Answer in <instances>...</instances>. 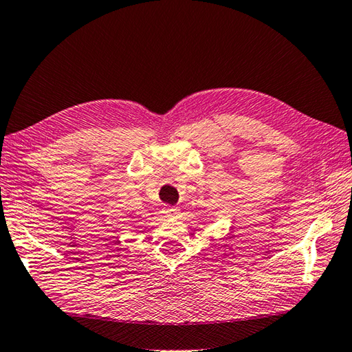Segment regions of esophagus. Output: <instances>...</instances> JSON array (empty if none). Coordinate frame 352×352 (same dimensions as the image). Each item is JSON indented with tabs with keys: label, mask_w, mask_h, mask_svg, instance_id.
<instances>
[{
	"label": "esophagus",
	"mask_w": 352,
	"mask_h": 352,
	"mask_svg": "<svg viewBox=\"0 0 352 352\" xmlns=\"http://www.w3.org/2000/svg\"><path fill=\"white\" fill-rule=\"evenodd\" d=\"M163 213L166 217H177L180 213V209L175 208V206H166V208H163Z\"/></svg>",
	"instance_id": "obj_1"
}]
</instances>
